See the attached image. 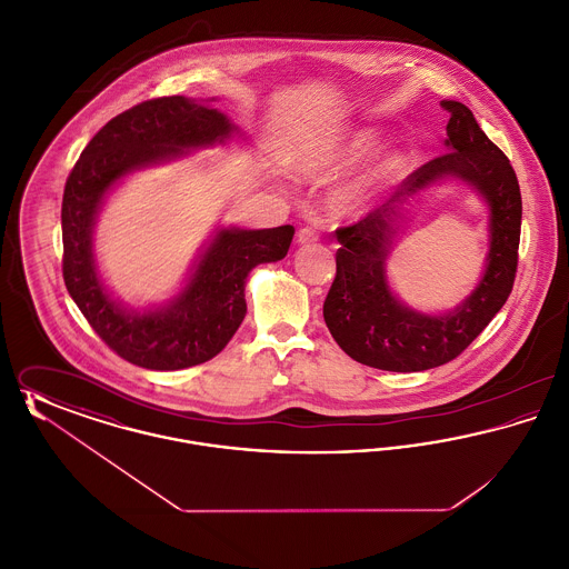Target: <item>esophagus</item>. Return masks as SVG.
Instances as JSON below:
<instances>
[{
	"label": "esophagus",
	"instance_id": "esophagus-1",
	"mask_svg": "<svg viewBox=\"0 0 569 569\" xmlns=\"http://www.w3.org/2000/svg\"><path fill=\"white\" fill-rule=\"evenodd\" d=\"M313 241H318V234H316V230H313V228H300V230H298V244H309L313 243Z\"/></svg>",
	"mask_w": 569,
	"mask_h": 569
}]
</instances>
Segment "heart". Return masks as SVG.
I'll return each mask as SVG.
<instances>
[{
  "label": "heart",
  "instance_id": "b5f03b06",
  "mask_svg": "<svg viewBox=\"0 0 569 569\" xmlns=\"http://www.w3.org/2000/svg\"><path fill=\"white\" fill-rule=\"evenodd\" d=\"M378 144L376 130H353L330 144L325 153L298 166V174L309 181H322L339 170L352 166L373 151ZM401 172V160L397 156H383L378 162L360 172L352 183L339 191V202L346 209H360L371 202L381 188L390 186Z\"/></svg>",
  "mask_w": 569,
  "mask_h": 569
}]
</instances>
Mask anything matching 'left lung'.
I'll return each instance as SVG.
<instances>
[{"instance_id":"obj_1","label":"left lung","mask_w":569,"mask_h":569,"mask_svg":"<svg viewBox=\"0 0 569 569\" xmlns=\"http://www.w3.org/2000/svg\"><path fill=\"white\" fill-rule=\"evenodd\" d=\"M441 107L450 112L443 156L411 172L386 204L337 230L341 247L325 322L343 352L381 371L413 373L450 362L499 313L515 286L522 217L515 168L471 110L457 100H443ZM443 180L471 187L488 204L489 251L477 288L455 310L427 315L391 290L385 262L406 207Z\"/></svg>"}]
</instances>
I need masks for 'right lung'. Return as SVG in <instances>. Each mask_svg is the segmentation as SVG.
Masks as SVG:
<instances>
[{
    "mask_svg": "<svg viewBox=\"0 0 569 569\" xmlns=\"http://www.w3.org/2000/svg\"><path fill=\"white\" fill-rule=\"evenodd\" d=\"M211 100L170 96L110 119L72 168L61 202L63 281L91 328L112 352L153 371L207 362L234 337L247 313L244 281L258 264L286 258L295 228L217 226L179 292L166 302L130 307L104 283L93 232L100 211L126 177L177 162L198 149L243 138Z\"/></svg>",
    "mask_w": 569,
    "mask_h": 569,
    "instance_id": "right-lung-1",
    "label": "right lung"
}]
</instances>
